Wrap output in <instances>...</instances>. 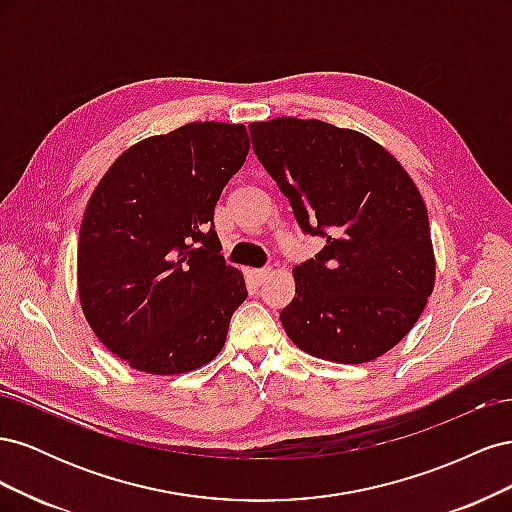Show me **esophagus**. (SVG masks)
I'll return each mask as SVG.
<instances>
[{
  "instance_id": "34e87169",
  "label": "esophagus",
  "mask_w": 512,
  "mask_h": 512,
  "mask_svg": "<svg viewBox=\"0 0 512 512\" xmlns=\"http://www.w3.org/2000/svg\"><path fill=\"white\" fill-rule=\"evenodd\" d=\"M254 275H256V280L262 284V282H265L267 277L271 275V267H265V269H256V271H254Z\"/></svg>"
}]
</instances>
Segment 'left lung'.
Listing matches in <instances>:
<instances>
[{
  "mask_svg": "<svg viewBox=\"0 0 512 512\" xmlns=\"http://www.w3.org/2000/svg\"><path fill=\"white\" fill-rule=\"evenodd\" d=\"M252 145L288 196L301 228L327 245L292 269L282 309L292 344L359 365L395 348L436 284L425 200L389 151L320 119L250 123Z\"/></svg>",
  "mask_w": 512,
  "mask_h": 512,
  "instance_id": "8db88e82",
  "label": "left lung"
}]
</instances>
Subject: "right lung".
Instances as JSON below:
<instances>
[{
  "label": "right lung",
  "mask_w": 512,
  "mask_h": 512,
  "mask_svg": "<svg viewBox=\"0 0 512 512\" xmlns=\"http://www.w3.org/2000/svg\"><path fill=\"white\" fill-rule=\"evenodd\" d=\"M250 151L243 123L194 121L128 147L91 192L76 286L91 331L130 367L188 374L224 348L245 301L215 203Z\"/></svg>",
  "instance_id": "1"
}]
</instances>
